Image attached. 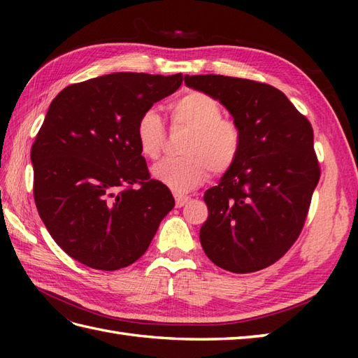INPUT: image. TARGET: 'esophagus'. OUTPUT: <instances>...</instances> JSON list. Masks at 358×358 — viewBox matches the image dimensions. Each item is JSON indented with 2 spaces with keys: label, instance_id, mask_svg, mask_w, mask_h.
Instances as JSON below:
<instances>
[{
  "label": "esophagus",
  "instance_id": "34e87169",
  "mask_svg": "<svg viewBox=\"0 0 358 358\" xmlns=\"http://www.w3.org/2000/svg\"><path fill=\"white\" fill-rule=\"evenodd\" d=\"M191 200V196H186V195H180V194H175V204H177V208H183Z\"/></svg>",
  "mask_w": 358,
  "mask_h": 358
}]
</instances>
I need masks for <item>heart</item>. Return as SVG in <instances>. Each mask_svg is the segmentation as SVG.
Listing matches in <instances>:
<instances>
[{"mask_svg": "<svg viewBox=\"0 0 358 358\" xmlns=\"http://www.w3.org/2000/svg\"><path fill=\"white\" fill-rule=\"evenodd\" d=\"M172 126L189 131L181 146L183 157L166 158L152 167V177L175 192H187L209 177L224 175L237 163L243 134L237 123L223 118V108L215 96L189 90L169 106ZM141 154L157 159L162 154L166 129L154 109L143 112L135 126Z\"/></svg>", "mask_w": 358, "mask_h": 358, "instance_id": "b5f03b06", "label": "heart"}]
</instances>
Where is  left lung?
<instances>
[{"mask_svg": "<svg viewBox=\"0 0 358 358\" xmlns=\"http://www.w3.org/2000/svg\"><path fill=\"white\" fill-rule=\"evenodd\" d=\"M185 83L215 96L243 134L237 163L204 192V252L235 273L268 268L299 238L320 180L313 126L266 83L224 75H186Z\"/></svg>", "mask_w": 358, "mask_h": 358, "instance_id": "left-lung-1", "label": "left lung"}]
</instances>
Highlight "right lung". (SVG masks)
I'll return each instance as SVG.
<instances>
[{"mask_svg": "<svg viewBox=\"0 0 358 358\" xmlns=\"http://www.w3.org/2000/svg\"><path fill=\"white\" fill-rule=\"evenodd\" d=\"M183 75L118 72L64 87L30 150L34 199L64 252L89 268L117 271L146 252L175 206L150 178L135 126L173 94Z\"/></svg>", "mask_w": 358, "mask_h": 358, "instance_id": "add662e5", "label": "right lung"}]
</instances>
